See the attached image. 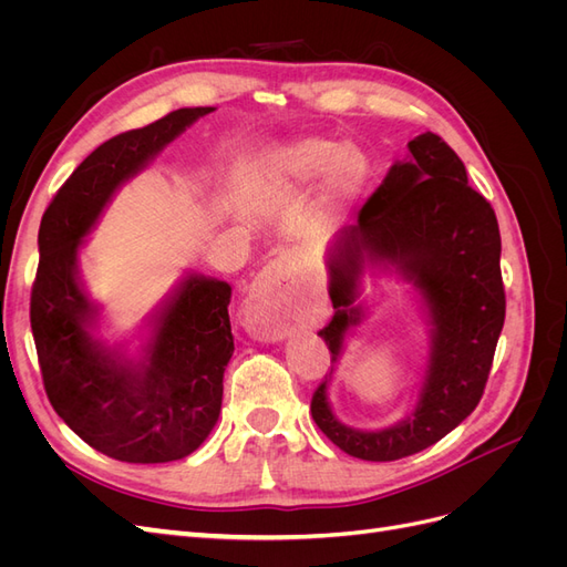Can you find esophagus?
Wrapping results in <instances>:
<instances>
[{
    "label": "esophagus",
    "instance_id": "esophagus-1",
    "mask_svg": "<svg viewBox=\"0 0 567 567\" xmlns=\"http://www.w3.org/2000/svg\"><path fill=\"white\" fill-rule=\"evenodd\" d=\"M288 298L284 284V265L274 260L255 279L244 305L246 329L260 340H284L288 336Z\"/></svg>",
    "mask_w": 567,
    "mask_h": 567
}]
</instances>
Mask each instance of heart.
<instances>
[{
  "label": "heart",
  "mask_w": 567,
  "mask_h": 567,
  "mask_svg": "<svg viewBox=\"0 0 567 567\" xmlns=\"http://www.w3.org/2000/svg\"><path fill=\"white\" fill-rule=\"evenodd\" d=\"M271 175L290 182L305 184L317 175H323L326 196L333 203H342L357 194L367 175V161L362 153L350 146H338L329 140H300L274 153L269 161Z\"/></svg>",
  "instance_id": "1"
}]
</instances>
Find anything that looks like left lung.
<instances>
[{"label": "left lung", "instance_id": "left-lung-1", "mask_svg": "<svg viewBox=\"0 0 567 567\" xmlns=\"http://www.w3.org/2000/svg\"><path fill=\"white\" fill-rule=\"evenodd\" d=\"M383 184L329 250L333 319L319 336L336 362L359 323L357 284L364 262H392L414 281L431 310L433 350L419 404L406 421L364 433L342 425L326 400L323 379L312 394V419L336 447L364 461H394L442 440L471 416L485 392L504 329L502 236L489 200L468 184L466 167L442 136L409 142Z\"/></svg>", "mask_w": 567, "mask_h": 567}]
</instances>
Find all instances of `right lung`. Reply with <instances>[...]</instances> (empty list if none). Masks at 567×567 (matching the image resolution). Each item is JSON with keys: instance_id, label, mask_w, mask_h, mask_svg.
I'll use <instances>...</instances> for the list:
<instances>
[{"instance_id": "1", "label": "right lung", "mask_w": 567, "mask_h": 567, "mask_svg": "<svg viewBox=\"0 0 567 567\" xmlns=\"http://www.w3.org/2000/svg\"><path fill=\"white\" fill-rule=\"evenodd\" d=\"M210 111L179 109L94 148L51 198L40 225L30 326L44 392L75 435L117 461H177L210 435L234 354L231 286L188 277L163 310L146 359L130 367L87 331L96 307L75 279L78 248L115 188Z\"/></svg>"}]
</instances>
